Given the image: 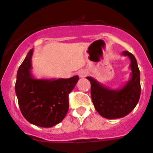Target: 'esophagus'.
I'll list each match as a JSON object with an SVG mask.
<instances>
[{"label":"esophagus","instance_id":"34e87169","mask_svg":"<svg viewBox=\"0 0 153 153\" xmlns=\"http://www.w3.org/2000/svg\"><path fill=\"white\" fill-rule=\"evenodd\" d=\"M86 75H87V72L86 70H79V73H78V76L79 77H85Z\"/></svg>","mask_w":153,"mask_h":153}]
</instances>
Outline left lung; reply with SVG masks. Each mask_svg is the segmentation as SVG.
Masks as SVG:
<instances>
[{
  "label": "left lung",
  "mask_w": 153,
  "mask_h": 153,
  "mask_svg": "<svg viewBox=\"0 0 153 153\" xmlns=\"http://www.w3.org/2000/svg\"><path fill=\"white\" fill-rule=\"evenodd\" d=\"M122 55L130 60V79L120 89L112 90L99 83L91 76H87L91 84V98L96 110L102 117L109 120L126 117L136 107L140 97V72L137 61L129 51Z\"/></svg>",
  "instance_id": "obj_1"
}]
</instances>
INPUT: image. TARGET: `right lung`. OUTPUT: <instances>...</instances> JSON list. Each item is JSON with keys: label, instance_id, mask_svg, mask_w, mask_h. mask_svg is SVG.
Here are the masks:
<instances>
[{"label": "right lung", "instance_id": "right-lung-1", "mask_svg": "<svg viewBox=\"0 0 153 153\" xmlns=\"http://www.w3.org/2000/svg\"><path fill=\"white\" fill-rule=\"evenodd\" d=\"M33 49L28 52L19 67L15 84L19 107L31 124L50 128L60 123L69 109V93L79 76L68 79H36L31 73Z\"/></svg>", "mask_w": 153, "mask_h": 153}]
</instances>
